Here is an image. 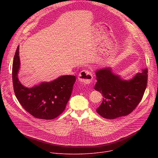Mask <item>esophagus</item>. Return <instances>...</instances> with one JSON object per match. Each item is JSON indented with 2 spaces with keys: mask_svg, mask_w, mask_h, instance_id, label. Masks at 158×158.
Masks as SVG:
<instances>
[{
  "mask_svg": "<svg viewBox=\"0 0 158 158\" xmlns=\"http://www.w3.org/2000/svg\"><path fill=\"white\" fill-rule=\"evenodd\" d=\"M78 79L80 82H82L85 84H89L92 81L93 74L89 71L84 70L79 74Z\"/></svg>",
  "mask_w": 158,
  "mask_h": 158,
  "instance_id": "1",
  "label": "esophagus"
}]
</instances>
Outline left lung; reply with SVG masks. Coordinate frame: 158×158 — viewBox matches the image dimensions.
Returning a JSON list of instances; mask_svg holds the SVG:
<instances>
[{
    "mask_svg": "<svg viewBox=\"0 0 158 158\" xmlns=\"http://www.w3.org/2000/svg\"><path fill=\"white\" fill-rule=\"evenodd\" d=\"M96 75L94 89L103 96L96 111L106 119H116L130 114L141 101L147 86V69H142L129 80L112 73L110 67L98 69Z\"/></svg>",
    "mask_w": 158,
    "mask_h": 158,
    "instance_id": "obj_1",
    "label": "left lung"
}]
</instances>
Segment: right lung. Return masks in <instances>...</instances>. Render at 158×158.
I'll list each match as a JSON object with an SVG mask.
<instances>
[{
    "instance_id": "obj_1",
    "label": "right lung",
    "mask_w": 158,
    "mask_h": 158,
    "mask_svg": "<svg viewBox=\"0 0 158 158\" xmlns=\"http://www.w3.org/2000/svg\"><path fill=\"white\" fill-rule=\"evenodd\" d=\"M20 67L19 47L12 64V81L15 96L24 109L34 117L53 119L64 110L76 81L74 76H61L51 82H42L31 88L19 80Z\"/></svg>"
}]
</instances>
